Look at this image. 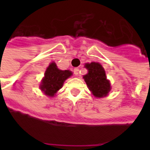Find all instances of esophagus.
Here are the masks:
<instances>
[{"mask_svg":"<svg viewBox=\"0 0 150 150\" xmlns=\"http://www.w3.org/2000/svg\"><path fill=\"white\" fill-rule=\"evenodd\" d=\"M74 73H75V75H79V68H75L74 69Z\"/></svg>","mask_w":150,"mask_h":150,"instance_id":"34e87169","label":"esophagus"}]
</instances>
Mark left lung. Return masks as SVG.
Segmentation results:
<instances>
[{"label": "left lung", "instance_id": "left-lung-1", "mask_svg": "<svg viewBox=\"0 0 150 150\" xmlns=\"http://www.w3.org/2000/svg\"><path fill=\"white\" fill-rule=\"evenodd\" d=\"M84 67L88 70V73L83 78L92 95L96 98L107 96L112 88L102 65L100 62H91L85 63Z\"/></svg>", "mask_w": 150, "mask_h": 150}]
</instances>
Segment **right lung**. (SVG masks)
<instances>
[{
	"label": "right lung",
	"mask_w": 150,
	"mask_h": 150,
	"mask_svg": "<svg viewBox=\"0 0 150 150\" xmlns=\"http://www.w3.org/2000/svg\"><path fill=\"white\" fill-rule=\"evenodd\" d=\"M73 75L70 70H60L54 62L50 63L47 67L44 77L41 80L39 88L44 95L49 97H54L60 88H62L64 82Z\"/></svg>",
	"instance_id": "add662e5"
}]
</instances>
